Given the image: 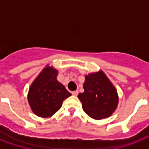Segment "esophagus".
<instances>
[{"instance_id":"obj_1","label":"esophagus","mask_w":149,"mask_h":149,"mask_svg":"<svg viewBox=\"0 0 149 149\" xmlns=\"http://www.w3.org/2000/svg\"><path fill=\"white\" fill-rule=\"evenodd\" d=\"M78 93H79V92H78L77 91H73V92L72 93V94L73 96H75V97H77V96L78 95Z\"/></svg>"}]
</instances>
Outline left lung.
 <instances>
[{
	"mask_svg": "<svg viewBox=\"0 0 149 149\" xmlns=\"http://www.w3.org/2000/svg\"><path fill=\"white\" fill-rule=\"evenodd\" d=\"M84 93H79L84 112L91 118L100 120L108 118L117 108V91L102 71L86 76Z\"/></svg>",
	"mask_w": 149,
	"mask_h": 149,
	"instance_id": "1",
	"label": "left lung"
}]
</instances>
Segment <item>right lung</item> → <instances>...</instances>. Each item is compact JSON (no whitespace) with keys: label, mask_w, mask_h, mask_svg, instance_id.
Segmentation results:
<instances>
[{"label":"right lung","mask_w":149,"mask_h":149,"mask_svg":"<svg viewBox=\"0 0 149 149\" xmlns=\"http://www.w3.org/2000/svg\"><path fill=\"white\" fill-rule=\"evenodd\" d=\"M57 70L45 67L31 84L28 100L31 110L41 118L53 115L62 107L63 100L71 96L57 80Z\"/></svg>","instance_id":"1"}]
</instances>
